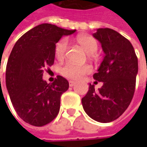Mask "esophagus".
Returning a JSON list of instances; mask_svg holds the SVG:
<instances>
[{
  "label": "esophagus",
  "mask_w": 147,
  "mask_h": 147,
  "mask_svg": "<svg viewBox=\"0 0 147 147\" xmlns=\"http://www.w3.org/2000/svg\"><path fill=\"white\" fill-rule=\"evenodd\" d=\"M75 83H76V82H74V81H72V80L69 81V87H74V86L75 85Z\"/></svg>",
  "instance_id": "1"
}]
</instances>
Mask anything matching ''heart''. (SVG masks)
<instances>
[{"mask_svg":"<svg viewBox=\"0 0 147 147\" xmlns=\"http://www.w3.org/2000/svg\"><path fill=\"white\" fill-rule=\"evenodd\" d=\"M77 42L79 46L89 55L94 54L98 47L97 42L96 39L90 36H80L77 38ZM68 51V41L66 39H62L56 44L55 47V55L58 59H63L66 55ZM92 69L89 65H79L68 62L62 68L60 73L67 78L78 80L89 73H91Z\"/></svg>","mask_w":147,"mask_h":147,"instance_id":"1","label":"heart"}]
</instances>
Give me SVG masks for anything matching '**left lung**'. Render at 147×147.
I'll return each instance as SVG.
<instances>
[{
    "label": "left lung",
    "mask_w": 147,
    "mask_h": 147,
    "mask_svg": "<svg viewBox=\"0 0 147 147\" xmlns=\"http://www.w3.org/2000/svg\"><path fill=\"white\" fill-rule=\"evenodd\" d=\"M93 37L101 44L105 57L93 78L103 85H94L82 99L83 110L100 123H110L123 115L130 105L138 72V57L133 45L120 33L110 28H98Z\"/></svg>",
    "instance_id": "1"
}]
</instances>
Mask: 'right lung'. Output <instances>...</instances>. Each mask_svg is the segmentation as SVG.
<instances>
[{
	"label": "right lung",
	"mask_w": 147,
	"mask_h": 147,
	"mask_svg": "<svg viewBox=\"0 0 147 147\" xmlns=\"http://www.w3.org/2000/svg\"><path fill=\"white\" fill-rule=\"evenodd\" d=\"M75 32L42 24L14 44L6 65L5 83L14 110L26 123L42 127L58 115L60 96L69 89V82L58 75L47 83L42 79L43 72L54 64L55 44Z\"/></svg>",
	"instance_id": "obj_1"
}]
</instances>
